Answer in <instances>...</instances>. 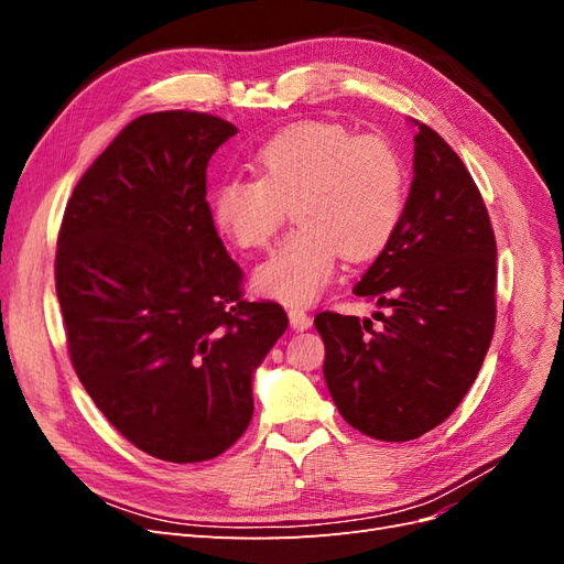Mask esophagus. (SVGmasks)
Returning <instances> with one entry per match:
<instances>
[{
  "label": "esophagus",
  "mask_w": 564,
  "mask_h": 564,
  "mask_svg": "<svg viewBox=\"0 0 564 564\" xmlns=\"http://www.w3.org/2000/svg\"><path fill=\"white\" fill-rule=\"evenodd\" d=\"M289 322H292V327L296 332H305L313 324L311 315L305 313V311H301V308H289Z\"/></svg>",
  "instance_id": "34e87169"
}]
</instances>
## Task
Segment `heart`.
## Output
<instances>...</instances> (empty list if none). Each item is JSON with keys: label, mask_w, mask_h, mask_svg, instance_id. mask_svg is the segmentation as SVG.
Masks as SVG:
<instances>
[{"label": "heart", "mask_w": 564, "mask_h": 564, "mask_svg": "<svg viewBox=\"0 0 564 564\" xmlns=\"http://www.w3.org/2000/svg\"><path fill=\"white\" fill-rule=\"evenodd\" d=\"M256 178H228L212 197L216 228L245 251L265 249L294 209L299 230L253 270L259 294L313 303L329 286L338 253L377 256L404 214V166L383 139L334 122H303L256 152Z\"/></svg>", "instance_id": "obj_1"}]
</instances>
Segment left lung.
Here are the masks:
<instances>
[{
    "label": "left lung",
    "instance_id": "obj_1",
    "mask_svg": "<svg viewBox=\"0 0 564 564\" xmlns=\"http://www.w3.org/2000/svg\"><path fill=\"white\" fill-rule=\"evenodd\" d=\"M414 181L395 235L352 292L390 313H319L324 381L352 429L406 442L433 431L477 379L497 322V240L480 191L416 119Z\"/></svg>",
    "mask_w": 564,
    "mask_h": 564
}]
</instances>
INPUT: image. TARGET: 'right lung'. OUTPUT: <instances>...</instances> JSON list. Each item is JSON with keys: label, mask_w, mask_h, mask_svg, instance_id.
Wrapping results in <instances>:
<instances>
[{"label": "right lung", "mask_w": 564, "mask_h": 564, "mask_svg": "<svg viewBox=\"0 0 564 564\" xmlns=\"http://www.w3.org/2000/svg\"><path fill=\"white\" fill-rule=\"evenodd\" d=\"M237 133L169 110L133 119L77 183L56 294L82 386L145 454L197 464L253 416V373L286 332L280 303L242 299L214 228L207 164Z\"/></svg>", "instance_id": "1"}]
</instances>
